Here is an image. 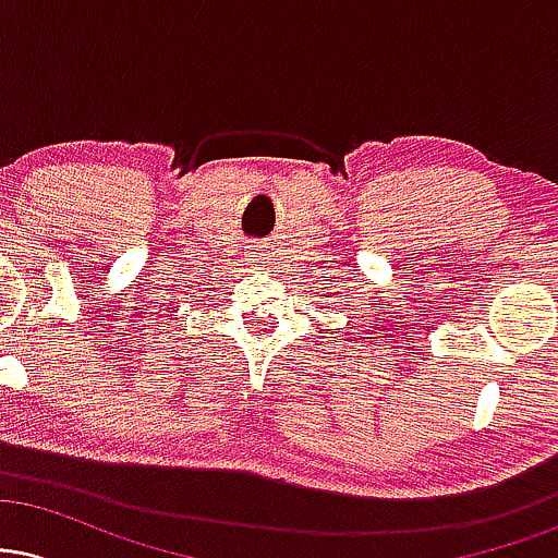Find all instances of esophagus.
Instances as JSON below:
<instances>
[{"label": "esophagus", "instance_id": "esophagus-1", "mask_svg": "<svg viewBox=\"0 0 558 558\" xmlns=\"http://www.w3.org/2000/svg\"><path fill=\"white\" fill-rule=\"evenodd\" d=\"M257 252H265V248H262V246H259V248H257Z\"/></svg>", "mask_w": 558, "mask_h": 558}]
</instances>
